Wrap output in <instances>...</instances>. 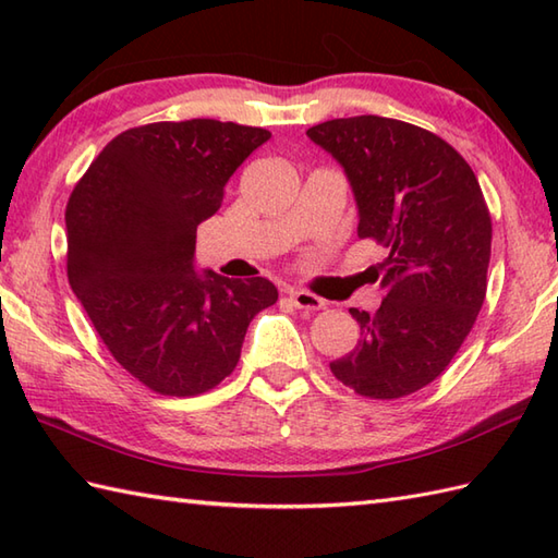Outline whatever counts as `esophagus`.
<instances>
[{"mask_svg": "<svg viewBox=\"0 0 558 558\" xmlns=\"http://www.w3.org/2000/svg\"><path fill=\"white\" fill-rule=\"evenodd\" d=\"M288 298L294 306H298V310L316 312V310H324V306H326V302L322 298H316V294L306 292V290H288Z\"/></svg>", "mask_w": 558, "mask_h": 558, "instance_id": "1", "label": "esophagus"}]
</instances>
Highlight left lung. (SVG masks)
<instances>
[{
	"label": "left lung",
	"mask_w": 558,
	"mask_h": 558,
	"mask_svg": "<svg viewBox=\"0 0 558 558\" xmlns=\"http://www.w3.org/2000/svg\"><path fill=\"white\" fill-rule=\"evenodd\" d=\"M348 174L362 240L386 246V298L350 310L360 340L330 372L374 400L432 384L468 338L487 294L492 216L475 172L444 138L388 117L330 120L306 132Z\"/></svg>",
	"instance_id": "obj_1"
}]
</instances>
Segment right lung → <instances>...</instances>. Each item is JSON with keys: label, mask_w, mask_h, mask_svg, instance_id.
Listing matches in <instances>:
<instances>
[{"label": "right lung", "mask_w": 558, "mask_h": 558, "mask_svg": "<svg viewBox=\"0 0 558 558\" xmlns=\"http://www.w3.org/2000/svg\"><path fill=\"white\" fill-rule=\"evenodd\" d=\"M270 132L218 120L126 129L66 204L69 286L112 357L160 396L216 388L252 318L278 302L266 278L196 272V228Z\"/></svg>", "instance_id": "add662e5"}]
</instances>
